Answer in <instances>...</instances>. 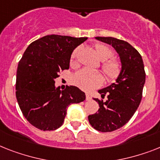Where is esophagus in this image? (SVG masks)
<instances>
[{
    "mask_svg": "<svg viewBox=\"0 0 160 160\" xmlns=\"http://www.w3.org/2000/svg\"><path fill=\"white\" fill-rule=\"evenodd\" d=\"M86 100L87 101H91L92 100V97H91L89 94H86Z\"/></svg>",
    "mask_w": 160,
    "mask_h": 160,
    "instance_id": "34e87169",
    "label": "esophagus"
}]
</instances>
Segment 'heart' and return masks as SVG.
Wrapping results in <instances>:
<instances>
[{"label": "heart", "mask_w": 160, "mask_h": 160, "mask_svg": "<svg viewBox=\"0 0 160 160\" xmlns=\"http://www.w3.org/2000/svg\"><path fill=\"white\" fill-rule=\"evenodd\" d=\"M96 53L100 59L102 60V69L109 80L117 78L121 72V63L118 59L112 57L113 51L110 47L104 44L95 45ZM79 52V49H75L71 55L70 63L72 65L77 64V57ZM72 82L75 86L78 87L84 91H92L98 88L102 84L103 76L98 71H92L83 68L79 70L72 78Z\"/></svg>", "instance_id": "b5f03b06"}]
</instances>
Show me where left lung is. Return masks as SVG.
Instances as JSON below:
<instances>
[{
	"mask_svg": "<svg viewBox=\"0 0 160 160\" xmlns=\"http://www.w3.org/2000/svg\"><path fill=\"white\" fill-rule=\"evenodd\" d=\"M96 39L111 45L118 54L122 69L116 79L104 89L99 90L101 98L98 102V113L88 116L90 124L102 132H113L124 126L137 111L142 98L146 72L142 55L125 41L111 37H96Z\"/></svg>",
	"mask_w": 160,
	"mask_h": 160,
	"instance_id": "left-lung-1",
	"label": "left lung"
}]
</instances>
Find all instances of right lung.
Listing matches in <instances>:
<instances>
[{"mask_svg": "<svg viewBox=\"0 0 160 160\" xmlns=\"http://www.w3.org/2000/svg\"><path fill=\"white\" fill-rule=\"evenodd\" d=\"M88 38L47 35L32 42L18 62L16 98L25 118L37 128L52 131L64 122L67 108L85 101L74 86L55 88L60 71L69 68L72 51Z\"/></svg>", "mask_w": 160, "mask_h": 160, "instance_id": "right-lung-1", "label": "right lung"}]
</instances>
